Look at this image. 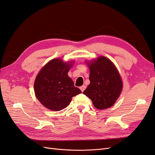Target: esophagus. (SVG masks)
<instances>
[{
	"instance_id": "34e87169",
	"label": "esophagus",
	"mask_w": 155,
	"mask_h": 155,
	"mask_svg": "<svg viewBox=\"0 0 155 155\" xmlns=\"http://www.w3.org/2000/svg\"><path fill=\"white\" fill-rule=\"evenodd\" d=\"M85 87H85V85H82L81 87H80V89H81V90L82 92H83V91L85 89Z\"/></svg>"
}]
</instances>
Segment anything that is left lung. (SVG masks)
Masks as SVG:
<instances>
[{
	"mask_svg": "<svg viewBox=\"0 0 155 155\" xmlns=\"http://www.w3.org/2000/svg\"><path fill=\"white\" fill-rule=\"evenodd\" d=\"M90 84L83 93L100 110L112 107L121 93L123 82L113 62L104 56L87 62Z\"/></svg>",
	"mask_w": 155,
	"mask_h": 155,
	"instance_id": "left-lung-1",
	"label": "left lung"
}]
</instances>
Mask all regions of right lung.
<instances>
[{"label":"right lung","instance_id":"add662e5","mask_svg":"<svg viewBox=\"0 0 155 155\" xmlns=\"http://www.w3.org/2000/svg\"><path fill=\"white\" fill-rule=\"evenodd\" d=\"M73 64L72 62L54 59L38 74L34 85V92L45 107L53 111L61 110L70 105L73 96L82 93L74 86L68 74Z\"/></svg>","mask_w":155,"mask_h":155}]
</instances>
